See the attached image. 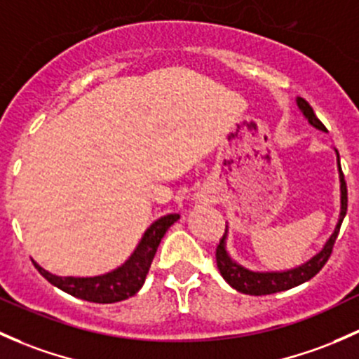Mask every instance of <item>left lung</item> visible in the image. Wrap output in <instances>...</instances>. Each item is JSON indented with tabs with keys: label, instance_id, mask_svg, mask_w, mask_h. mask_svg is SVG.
<instances>
[{
	"label": "left lung",
	"instance_id": "obj_1",
	"mask_svg": "<svg viewBox=\"0 0 359 359\" xmlns=\"http://www.w3.org/2000/svg\"><path fill=\"white\" fill-rule=\"evenodd\" d=\"M297 107L303 111V115L306 116L308 122L313 127L320 130H325V126L318 120V116L315 115L313 108L309 107V103L303 97H297ZM337 167H339V175H341V217H339V224L335 227L334 233L330 236V239L327 241V244L323 246L322 251L316 256H313L309 262L304 265L297 266V269L285 270V271H251L244 266L237 265L232 258L229 256L227 249H225V233L220 239V244L217 246V252H215V258H217V266L220 270L222 277L225 278L229 285H232L233 289L239 290L243 294H249V296H265V294H273L280 292V290H287L296 287V285L304 284L309 278L315 277L320 270L325 266V263L329 262L332 249H334L335 239L339 236V230H341L342 220L346 217V211H348V187H346L344 173L341 168V158L337 153ZM227 232V230H225Z\"/></svg>",
	"mask_w": 359,
	"mask_h": 359
}]
</instances>
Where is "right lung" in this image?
Returning <instances> with one entry per match:
<instances>
[{
    "label": "right lung",
    "mask_w": 359,
    "mask_h": 359,
    "mask_svg": "<svg viewBox=\"0 0 359 359\" xmlns=\"http://www.w3.org/2000/svg\"><path fill=\"white\" fill-rule=\"evenodd\" d=\"M179 220V215H167L160 220L154 222L151 227L146 230L141 243L132 252V256L123 263L120 269L110 271L107 275H97V277H58L50 271L41 269L36 262L37 271L46 278L53 285L65 290L70 296L79 297V299L90 301V303H116L127 297H132L139 289L142 287L148 275L151 262H153L156 249L163 239L165 232Z\"/></svg>",
    "instance_id": "add662e5"
}]
</instances>
